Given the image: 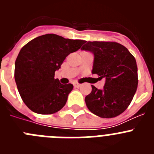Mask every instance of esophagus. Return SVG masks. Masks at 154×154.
I'll return each mask as SVG.
<instances>
[{"mask_svg":"<svg viewBox=\"0 0 154 154\" xmlns=\"http://www.w3.org/2000/svg\"><path fill=\"white\" fill-rule=\"evenodd\" d=\"M73 85H74V86L75 87V88H79L80 86H81V84H79V83H77V82H75L74 84H73Z\"/></svg>","mask_w":154,"mask_h":154,"instance_id":"esophagus-1","label":"esophagus"}]
</instances>
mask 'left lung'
Returning a JSON list of instances; mask_svg holds the SVG:
<instances>
[{"instance_id": "obj_1", "label": "left lung", "mask_w": 154, "mask_h": 154, "mask_svg": "<svg viewBox=\"0 0 154 154\" xmlns=\"http://www.w3.org/2000/svg\"><path fill=\"white\" fill-rule=\"evenodd\" d=\"M82 50L94 55L92 74L105 79L103 89L92 85L85 96L87 107L102 118H113L127 109L138 85L135 58L125 46L112 42H88Z\"/></svg>"}]
</instances>
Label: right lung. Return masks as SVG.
<instances>
[{
	"label": "right lung",
	"mask_w": 154,
	"mask_h": 154,
	"mask_svg": "<svg viewBox=\"0 0 154 154\" xmlns=\"http://www.w3.org/2000/svg\"><path fill=\"white\" fill-rule=\"evenodd\" d=\"M85 41L46 34L30 41L15 61L14 79L23 102L34 112L53 114L63 108L73 85L61 84L55 72Z\"/></svg>",
	"instance_id": "obj_1"
}]
</instances>
